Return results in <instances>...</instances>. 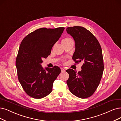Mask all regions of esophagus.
<instances>
[{"label":"esophagus","instance_id":"34e87169","mask_svg":"<svg viewBox=\"0 0 121 121\" xmlns=\"http://www.w3.org/2000/svg\"><path fill=\"white\" fill-rule=\"evenodd\" d=\"M60 69H61V72H63V71H65V69H64V68H62V67H61Z\"/></svg>","mask_w":121,"mask_h":121}]
</instances>
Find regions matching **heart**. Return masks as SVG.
<instances>
[{
	"mask_svg": "<svg viewBox=\"0 0 121 121\" xmlns=\"http://www.w3.org/2000/svg\"><path fill=\"white\" fill-rule=\"evenodd\" d=\"M70 41H72V40L70 38L66 37V38H64V39H62V40L61 41V43H62V44H66V43H69Z\"/></svg>",
	"mask_w": 121,
	"mask_h": 121,
	"instance_id": "heart-1",
	"label": "heart"
}]
</instances>
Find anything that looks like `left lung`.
Here are the masks:
<instances>
[{
	"label": "left lung",
	"mask_w": 121,
	"mask_h": 121,
	"mask_svg": "<svg viewBox=\"0 0 121 121\" xmlns=\"http://www.w3.org/2000/svg\"><path fill=\"white\" fill-rule=\"evenodd\" d=\"M67 33L75 43L72 59L75 63L83 62L81 70L77 72L69 69L66 81L71 93L80 98H88L99 85L104 70L102 49L98 41L89 31L81 26L67 27Z\"/></svg>",
	"instance_id": "obj_1"
}]
</instances>
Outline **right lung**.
Returning <instances> with one entry per match:
<instances>
[{
	"label": "right lung",
	"instance_id": "1",
	"mask_svg": "<svg viewBox=\"0 0 121 121\" xmlns=\"http://www.w3.org/2000/svg\"><path fill=\"white\" fill-rule=\"evenodd\" d=\"M64 27L42 28L31 32L21 42L16 59L19 82L25 92L35 99L51 93L53 83L60 73L59 67L43 68V58H47L59 39Z\"/></svg>",
	"mask_w": 121,
	"mask_h": 121
}]
</instances>
